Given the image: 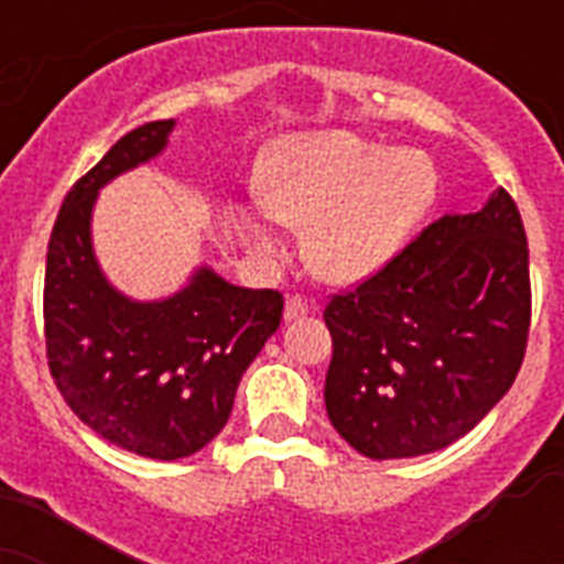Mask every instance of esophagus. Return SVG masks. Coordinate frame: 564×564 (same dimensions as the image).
Here are the masks:
<instances>
[{
    "mask_svg": "<svg viewBox=\"0 0 564 564\" xmlns=\"http://www.w3.org/2000/svg\"><path fill=\"white\" fill-rule=\"evenodd\" d=\"M313 310L307 299H301V295H286V304H283V318L286 322H295V318H304Z\"/></svg>",
    "mask_w": 564,
    "mask_h": 564,
    "instance_id": "obj_1",
    "label": "esophagus"
}]
</instances>
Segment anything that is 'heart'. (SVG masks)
Returning a JSON list of instances; mask_svg holds the SVG:
<instances>
[{"instance_id":"b5f03b06","label":"heart","mask_w":564,"mask_h":564,"mask_svg":"<svg viewBox=\"0 0 564 564\" xmlns=\"http://www.w3.org/2000/svg\"><path fill=\"white\" fill-rule=\"evenodd\" d=\"M263 195L239 207L260 251L281 248V228H307L304 254L325 281L375 274L406 242L438 193L424 152L369 143L351 131L286 137L265 154Z\"/></svg>"}]
</instances>
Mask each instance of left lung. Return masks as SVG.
Instances as JSON below:
<instances>
[{"label": "left lung", "mask_w": 564, "mask_h": 564, "mask_svg": "<svg viewBox=\"0 0 564 564\" xmlns=\"http://www.w3.org/2000/svg\"><path fill=\"white\" fill-rule=\"evenodd\" d=\"M530 307L512 195L495 189L482 210L447 213L325 307L330 424L369 459L454 445L516 383Z\"/></svg>", "instance_id": "8db88e82"}]
</instances>
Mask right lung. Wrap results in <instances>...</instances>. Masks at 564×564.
<instances>
[{"instance_id":"right-lung-1","label":"right lung","mask_w":564,"mask_h":564,"mask_svg":"<svg viewBox=\"0 0 564 564\" xmlns=\"http://www.w3.org/2000/svg\"><path fill=\"white\" fill-rule=\"evenodd\" d=\"M175 119L128 131L66 193L48 237V371L69 410L110 445L149 459L202 451L228 424L239 377L278 330L283 295L198 269L163 301H131L101 274L90 239L99 189L166 149Z\"/></svg>"}]
</instances>
